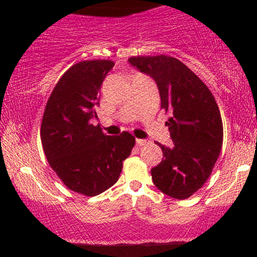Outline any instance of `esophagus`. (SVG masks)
<instances>
[{
	"mask_svg": "<svg viewBox=\"0 0 257 257\" xmlns=\"http://www.w3.org/2000/svg\"><path fill=\"white\" fill-rule=\"evenodd\" d=\"M147 144V140H144V139H137V145L144 146Z\"/></svg>",
	"mask_w": 257,
	"mask_h": 257,
	"instance_id": "obj_1",
	"label": "esophagus"
}]
</instances>
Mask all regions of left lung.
<instances>
[{"label": "left lung", "instance_id": "left-lung-1", "mask_svg": "<svg viewBox=\"0 0 257 257\" xmlns=\"http://www.w3.org/2000/svg\"><path fill=\"white\" fill-rule=\"evenodd\" d=\"M129 63L157 83L172 149L157 143L163 159L152 168L153 184L172 198L186 199L209 179L221 152L223 126L219 106L204 82L168 55L132 57Z\"/></svg>", "mask_w": 257, "mask_h": 257}]
</instances>
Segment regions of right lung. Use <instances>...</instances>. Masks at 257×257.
Returning <instances> with one entry per match:
<instances>
[{
	"label": "right lung",
	"mask_w": 257,
	"mask_h": 257,
	"mask_svg": "<svg viewBox=\"0 0 257 257\" xmlns=\"http://www.w3.org/2000/svg\"><path fill=\"white\" fill-rule=\"evenodd\" d=\"M113 65L102 59L72 65L53 89L41 123L49 166L67 188L87 197L116 184L135 145L129 133L108 137L90 122L98 117L99 90Z\"/></svg>",
	"instance_id": "add662e5"
}]
</instances>
